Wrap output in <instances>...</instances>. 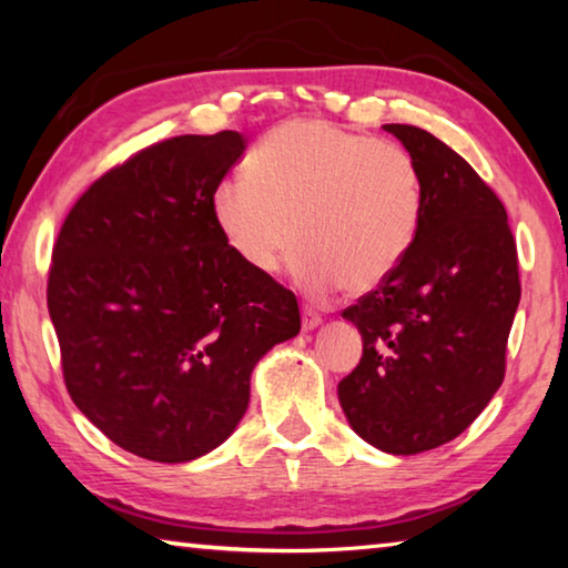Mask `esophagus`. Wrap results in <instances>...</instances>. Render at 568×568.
Instances as JSON below:
<instances>
[{"instance_id":"obj_1","label":"esophagus","mask_w":568,"mask_h":568,"mask_svg":"<svg viewBox=\"0 0 568 568\" xmlns=\"http://www.w3.org/2000/svg\"><path fill=\"white\" fill-rule=\"evenodd\" d=\"M301 323H303V331L307 333V331H315L318 328V325L323 323V318L315 311H307V307H303V318H301Z\"/></svg>"}]
</instances>
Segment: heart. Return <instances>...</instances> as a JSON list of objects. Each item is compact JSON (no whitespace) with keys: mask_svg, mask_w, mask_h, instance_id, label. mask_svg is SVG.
I'll list each match as a JSON object with an SVG mask.
<instances>
[{"mask_svg":"<svg viewBox=\"0 0 568 568\" xmlns=\"http://www.w3.org/2000/svg\"><path fill=\"white\" fill-rule=\"evenodd\" d=\"M420 213V172L406 150L323 120L281 124L250 155L245 178L213 195L217 233L250 273H277L295 235L293 281L311 297L386 281Z\"/></svg>","mask_w":568,"mask_h":568,"instance_id":"heart-1","label":"heart"}]
</instances>
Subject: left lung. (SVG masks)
Here are the masks:
<instances>
[{
  "mask_svg": "<svg viewBox=\"0 0 568 568\" xmlns=\"http://www.w3.org/2000/svg\"><path fill=\"white\" fill-rule=\"evenodd\" d=\"M416 162V240L378 291L343 311L363 358L338 400L365 444L393 456L438 448L501 388L521 283L506 210L476 170L434 134L383 124Z\"/></svg>",
  "mask_w": 568,
  "mask_h": 568,
  "instance_id": "left-lung-1",
  "label": "left lung"
}]
</instances>
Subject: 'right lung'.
Here are the masks:
<instances>
[{"instance_id":"right-lung-1","label":"right lung","mask_w":568,"mask_h":568,"mask_svg":"<svg viewBox=\"0 0 568 568\" xmlns=\"http://www.w3.org/2000/svg\"><path fill=\"white\" fill-rule=\"evenodd\" d=\"M245 148L225 130L142 150L77 200L52 253L67 390L112 444L158 464L225 444L257 361L301 333L295 295L240 265L213 223Z\"/></svg>"}]
</instances>
